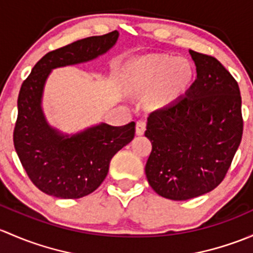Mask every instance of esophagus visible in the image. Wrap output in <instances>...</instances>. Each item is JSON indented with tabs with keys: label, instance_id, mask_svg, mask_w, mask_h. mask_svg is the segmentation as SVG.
I'll use <instances>...</instances> for the list:
<instances>
[{
	"label": "esophagus",
	"instance_id": "esophagus-1",
	"mask_svg": "<svg viewBox=\"0 0 253 253\" xmlns=\"http://www.w3.org/2000/svg\"><path fill=\"white\" fill-rule=\"evenodd\" d=\"M145 130H146V121L141 119V121H139L136 123V134L142 135L145 132Z\"/></svg>",
	"mask_w": 253,
	"mask_h": 253
}]
</instances>
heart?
Returning <instances> with one entry per match:
<instances>
[{
	"label": "heart",
	"mask_w": 253,
	"mask_h": 253,
	"mask_svg": "<svg viewBox=\"0 0 253 253\" xmlns=\"http://www.w3.org/2000/svg\"><path fill=\"white\" fill-rule=\"evenodd\" d=\"M191 79V67L184 59L158 57L137 63L130 72L129 88L148 91L152 106H161L173 100L186 87Z\"/></svg>",
	"instance_id": "heart-1"
}]
</instances>
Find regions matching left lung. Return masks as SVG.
I'll list each match as a JSON object with an SVG mask.
<instances>
[{"mask_svg":"<svg viewBox=\"0 0 253 253\" xmlns=\"http://www.w3.org/2000/svg\"><path fill=\"white\" fill-rule=\"evenodd\" d=\"M190 54L197 78L185 95L151 112L145 132L152 144L148 184L173 201L201 196L222 183L244 130L238 82L214 57Z\"/></svg>","mask_w":253,"mask_h":253,"instance_id":"obj_1","label":"left lung"}]
</instances>
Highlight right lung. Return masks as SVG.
I'll return each instance as SVG.
<instances>
[{
    "label": "right lung",
    "mask_w": 253,
    "mask_h": 253,
    "mask_svg": "<svg viewBox=\"0 0 253 253\" xmlns=\"http://www.w3.org/2000/svg\"><path fill=\"white\" fill-rule=\"evenodd\" d=\"M118 31L90 36L46 53L23 82L13 142L33 184L59 199H80L95 191L107 176L112 157L135 136V123L123 126L100 124L64 136L46 123L41 96L49 72L82 63L107 52Z\"/></svg>",
    "instance_id": "add662e5"
}]
</instances>
